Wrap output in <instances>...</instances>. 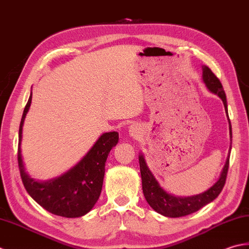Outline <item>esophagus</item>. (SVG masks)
Here are the masks:
<instances>
[{"label": "esophagus", "mask_w": 249, "mask_h": 249, "mask_svg": "<svg viewBox=\"0 0 249 249\" xmlns=\"http://www.w3.org/2000/svg\"><path fill=\"white\" fill-rule=\"evenodd\" d=\"M129 135L132 139H139L141 136V129L138 124H131L129 126Z\"/></svg>", "instance_id": "obj_1"}]
</instances>
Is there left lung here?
I'll return each mask as SVG.
<instances>
[{"instance_id":"1","label":"left lung","mask_w":249,"mask_h":249,"mask_svg":"<svg viewBox=\"0 0 249 249\" xmlns=\"http://www.w3.org/2000/svg\"><path fill=\"white\" fill-rule=\"evenodd\" d=\"M202 82L205 85L207 90L213 94H216L225 106V110L227 114L228 123H229V133H230V141L232 139V128L231 123L228 115V105H227V96L222 88L221 83L219 82L215 74L212 72L211 69L206 65H202ZM232 142V141H231ZM231 154V143L228 151V157L226 163L222 167L219 178L217 179L214 185L210 187L209 189L204 192H201L199 195L190 196H178L169 194L163 187H161L159 181L156 179L153 172L147 165L144 155L140 153L139 161H140V169H141V176H142V187H143V194L147 203L150 205L151 209L156 211L159 214L165 217L176 218L182 217L192 214L196 211L202 209L203 206L214 201L216 197L219 196L222 188H224L228 169H229V159Z\"/></svg>"}]
</instances>
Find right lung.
I'll return each instance as SVG.
<instances>
[{
	"label": "right lung",
	"mask_w": 249,
	"mask_h": 249,
	"mask_svg": "<svg viewBox=\"0 0 249 249\" xmlns=\"http://www.w3.org/2000/svg\"><path fill=\"white\" fill-rule=\"evenodd\" d=\"M32 102V92L25 105L19 126L18 163L25 190L40 206L53 215L77 218L87 214L98 201L102 190L105 162L118 143V132L103 133L89 151L70 170L47 180H37L30 175L21 155L22 129Z\"/></svg>",
	"instance_id": "obj_1"
}]
</instances>
